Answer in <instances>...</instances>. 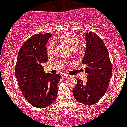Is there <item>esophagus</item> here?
<instances>
[{
	"mask_svg": "<svg viewBox=\"0 0 127 127\" xmlns=\"http://www.w3.org/2000/svg\"><path fill=\"white\" fill-rule=\"evenodd\" d=\"M68 76L67 74H62L61 75V78L63 79H65V78H66Z\"/></svg>",
	"mask_w": 127,
	"mask_h": 127,
	"instance_id": "obj_1",
	"label": "esophagus"
}]
</instances>
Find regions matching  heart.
<instances>
[{
  "mask_svg": "<svg viewBox=\"0 0 127 127\" xmlns=\"http://www.w3.org/2000/svg\"><path fill=\"white\" fill-rule=\"evenodd\" d=\"M60 40L66 43L72 51L76 49L78 44H79V39L76 35H73L71 33L66 32L64 33L63 35H61L59 37ZM54 45L52 43L48 44L47 47V53L48 55H51L54 53Z\"/></svg>",
  "mask_w": 127,
  "mask_h": 127,
  "instance_id": "b5f03b06",
  "label": "heart"
}]
</instances>
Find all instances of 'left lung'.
Returning <instances> with one entry per match:
<instances>
[{
  "label": "left lung",
  "instance_id": "8db88e82",
  "mask_svg": "<svg viewBox=\"0 0 127 127\" xmlns=\"http://www.w3.org/2000/svg\"><path fill=\"white\" fill-rule=\"evenodd\" d=\"M86 49L82 64L88 74L86 82L77 78L72 90L74 98L84 105L97 103L104 94L112 76V66L108 51L102 39L94 32L86 33Z\"/></svg>",
  "mask_w": 127,
  "mask_h": 127
}]
</instances>
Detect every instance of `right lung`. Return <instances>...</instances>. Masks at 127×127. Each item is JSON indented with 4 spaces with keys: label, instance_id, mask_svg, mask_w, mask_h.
I'll use <instances>...</instances> for the list:
<instances>
[{
    "label": "right lung",
    "instance_id": "1",
    "mask_svg": "<svg viewBox=\"0 0 127 127\" xmlns=\"http://www.w3.org/2000/svg\"><path fill=\"white\" fill-rule=\"evenodd\" d=\"M50 33L33 35L19 51L15 75L28 102L37 108H45L55 101L61 76L45 73L42 63L47 61L46 44Z\"/></svg>",
    "mask_w": 127,
    "mask_h": 127
}]
</instances>
